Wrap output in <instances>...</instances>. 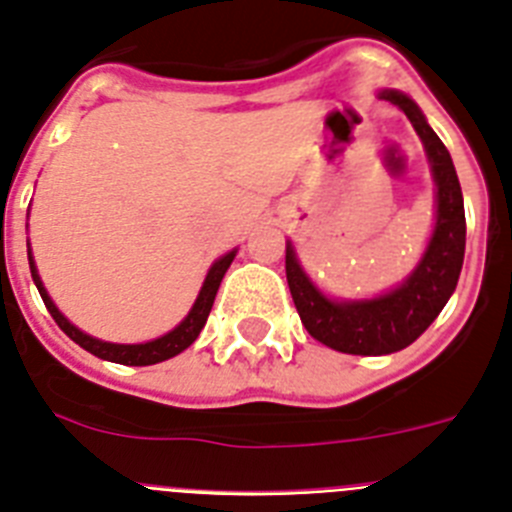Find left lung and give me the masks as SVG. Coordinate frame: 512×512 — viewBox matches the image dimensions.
I'll list each match as a JSON object with an SVG mask.
<instances>
[{
	"label": "left lung",
	"instance_id": "8db88e82",
	"mask_svg": "<svg viewBox=\"0 0 512 512\" xmlns=\"http://www.w3.org/2000/svg\"><path fill=\"white\" fill-rule=\"evenodd\" d=\"M397 104L425 143L438 187V215L433 238L418 269L390 295L361 302H333L318 292L297 264L295 251L287 246V284L300 312L302 325L315 341L341 354L382 356L408 348L438 318L459 282L467 246V217L454 161L431 125L420 115L418 104L400 92H382Z\"/></svg>",
	"mask_w": 512,
	"mask_h": 512
}]
</instances>
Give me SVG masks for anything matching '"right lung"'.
I'll return each instance as SVG.
<instances>
[{"mask_svg": "<svg viewBox=\"0 0 512 512\" xmlns=\"http://www.w3.org/2000/svg\"><path fill=\"white\" fill-rule=\"evenodd\" d=\"M233 259H235V251H230V253H225L223 259L212 264L210 274H207L205 284H202V289H200V297H197V302H194V307H192V310H189L187 318H184L182 323L176 325V328L171 330V333H166V336L156 338V341L133 343V346H125V343L97 341V338L87 336V333H81L79 328H74V325H71L69 320L63 318L61 312H58V307L51 302V297H48V292H45L43 282H40L33 256L27 253V261H30V274H33L35 287H38L40 297H43L45 307H48V312H51V318L58 323V328H61L63 333H66V336L71 338V341L79 343V346L84 348V351H89V354L99 356V359H104V361H115V364H125V366L158 364V361L171 359V356L182 354L184 348L192 346V343L197 341V336H200V330L205 328L207 315H210L212 302H215L217 287H220V282H223L225 271H228L230 261H233Z\"/></svg>", "mask_w": 512, "mask_h": 512, "instance_id": "1", "label": "right lung"}]
</instances>
